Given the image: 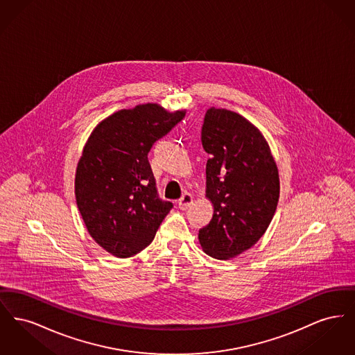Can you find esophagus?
<instances>
[{"label": "esophagus", "instance_id": "esophagus-1", "mask_svg": "<svg viewBox=\"0 0 355 355\" xmlns=\"http://www.w3.org/2000/svg\"><path fill=\"white\" fill-rule=\"evenodd\" d=\"M191 203H193V196L189 194V193H185V194L178 200V207H180L181 210H186Z\"/></svg>", "mask_w": 355, "mask_h": 355}]
</instances>
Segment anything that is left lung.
Returning <instances> with one entry per match:
<instances>
[{
  "label": "left lung",
  "mask_w": 355,
  "mask_h": 355,
  "mask_svg": "<svg viewBox=\"0 0 355 355\" xmlns=\"http://www.w3.org/2000/svg\"><path fill=\"white\" fill-rule=\"evenodd\" d=\"M206 198L211 220L198 233L203 252L230 259L249 250L268 230L279 200V174L270 146L249 119L210 107L201 133Z\"/></svg>",
  "instance_id": "8db88e82"
}]
</instances>
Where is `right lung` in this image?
I'll use <instances>...</instances> for the list:
<instances>
[{
  "instance_id": "obj_1",
  "label": "right lung",
  "mask_w": 355,
  "mask_h": 355,
  "mask_svg": "<svg viewBox=\"0 0 355 355\" xmlns=\"http://www.w3.org/2000/svg\"><path fill=\"white\" fill-rule=\"evenodd\" d=\"M185 113L142 103L102 119L89 135L74 193L89 234L107 253L128 258L144 250L173 207L158 198L148 154Z\"/></svg>"
}]
</instances>
